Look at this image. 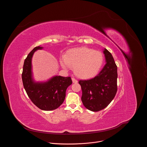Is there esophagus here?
I'll use <instances>...</instances> for the list:
<instances>
[{
  "label": "esophagus",
  "mask_w": 147,
  "mask_h": 147,
  "mask_svg": "<svg viewBox=\"0 0 147 147\" xmlns=\"http://www.w3.org/2000/svg\"><path fill=\"white\" fill-rule=\"evenodd\" d=\"M71 79H72V81H73V83H77V82H78L77 80L75 78H74V77L71 78Z\"/></svg>",
  "instance_id": "34e87169"
}]
</instances>
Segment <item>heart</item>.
<instances>
[{"mask_svg":"<svg viewBox=\"0 0 147 147\" xmlns=\"http://www.w3.org/2000/svg\"><path fill=\"white\" fill-rule=\"evenodd\" d=\"M103 61L102 53L87 47H80L69 50L60 59L61 67L65 70L74 67V73L81 78H89L100 69Z\"/></svg>","mask_w":147,"mask_h":147,"instance_id":"heart-1","label":"heart"}]
</instances>
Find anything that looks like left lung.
Masks as SVG:
<instances>
[{"label":"left lung","instance_id":"obj_1","mask_svg":"<svg viewBox=\"0 0 147 147\" xmlns=\"http://www.w3.org/2000/svg\"><path fill=\"white\" fill-rule=\"evenodd\" d=\"M107 63L99 73L88 80H80L81 100L87 109L98 112L105 108L115 98L117 91V69L112 54L105 49Z\"/></svg>","mask_w":147,"mask_h":147}]
</instances>
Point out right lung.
<instances>
[{"instance_id":"1","label":"right lung","mask_w":147,"mask_h":147,"mask_svg":"<svg viewBox=\"0 0 147 147\" xmlns=\"http://www.w3.org/2000/svg\"><path fill=\"white\" fill-rule=\"evenodd\" d=\"M42 49L36 47L24 60L22 81L24 88L32 101L38 108L43 111H52L59 108L66 97V91L72 84L70 77L55 76L47 82H34L32 78L31 59L35 51Z\"/></svg>"}]
</instances>
